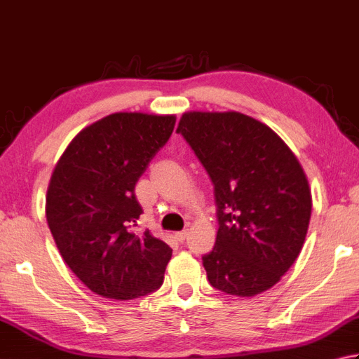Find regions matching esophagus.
I'll use <instances>...</instances> for the list:
<instances>
[{
	"label": "esophagus",
	"instance_id": "obj_1",
	"mask_svg": "<svg viewBox=\"0 0 359 359\" xmlns=\"http://www.w3.org/2000/svg\"><path fill=\"white\" fill-rule=\"evenodd\" d=\"M187 235H188V230H182V231H177V233H175V240L177 241H185V238H187Z\"/></svg>",
	"mask_w": 359,
	"mask_h": 359
}]
</instances>
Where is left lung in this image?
<instances>
[{"mask_svg": "<svg viewBox=\"0 0 359 359\" xmlns=\"http://www.w3.org/2000/svg\"><path fill=\"white\" fill-rule=\"evenodd\" d=\"M177 132L215 185L219 229L202 257L208 282L230 296L268 291L305 243L313 199L304 168L269 126L240 111H187Z\"/></svg>", "mask_w": 359, "mask_h": 359, "instance_id": "obj_1", "label": "left lung"}]
</instances>
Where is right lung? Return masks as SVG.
Segmentation results:
<instances>
[{
	"label": "right lung",
	"mask_w": 359,
	"mask_h": 359,
	"mask_svg": "<svg viewBox=\"0 0 359 359\" xmlns=\"http://www.w3.org/2000/svg\"><path fill=\"white\" fill-rule=\"evenodd\" d=\"M175 115L118 111L82 129L55 165L46 221L63 262L90 291L130 300L158 290L172 249L132 227L135 184L170 140Z\"/></svg>",
	"instance_id": "1"
}]
</instances>
